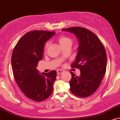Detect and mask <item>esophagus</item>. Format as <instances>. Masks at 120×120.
<instances>
[{
    "mask_svg": "<svg viewBox=\"0 0 120 120\" xmlns=\"http://www.w3.org/2000/svg\"><path fill=\"white\" fill-rule=\"evenodd\" d=\"M64 73V71H63V70H58L57 71V74H62V73Z\"/></svg>",
    "mask_w": 120,
    "mask_h": 120,
    "instance_id": "esophagus-1",
    "label": "esophagus"
}]
</instances>
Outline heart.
<instances>
[{"label":"heart","mask_w":120,"mask_h":120,"mask_svg":"<svg viewBox=\"0 0 120 120\" xmlns=\"http://www.w3.org/2000/svg\"><path fill=\"white\" fill-rule=\"evenodd\" d=\"M57 40H58L59 44L60 45V46H61L62 47L68 44H71V39L69 38V37L65 36H59L58 37ZM49 46V42H46V44L45 45V49H47L48 48Z\"/></svg>","instance_id":"1"}]
</instances>
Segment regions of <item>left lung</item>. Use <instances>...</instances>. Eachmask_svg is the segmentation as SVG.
Returning a JSON list of instances; mask_svg holds the SVG:
<instances>
[{
  "label": "left lung",
  "mask_w": 120,
  "mask_h": 120,
  "mask_svg": "<svg viewBox=\"0 0 120 120\" xmlns=\"http://www.w3.org/2000/svg\"><path fill=\"white\" fill-rule=\"evenodd\" d=\"M62 31L74 34L79 42L77 55L71 66L79 68L80 75L76 76L70 72V91L79 97H87L97 90L106 73L105 47L98 37L86 28L75 27Z\"/></svg>",
  "instance_id": "1"
}]
</instances>
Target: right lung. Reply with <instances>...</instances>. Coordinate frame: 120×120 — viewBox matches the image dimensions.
I'll use <instances>...</instances> for the list:
<instances>
[{"label": "right lung", "mask_w": 120, "mask_h": 120, "mask_svg": "<svg viewBox=\"0 0 120 120\" xmlns=\"http://www.w3.org/2000/svg\"><path fill=\"white\" fill-rule=\"evenodd\" d=\"M55 32L33 31L27 32L17 42L11 55V68L15 82L21 91L36 102L44 101L53 92L57 73L40 72L36 69L43 58L45 44Z\"/></svg>", "instance_id": "obj_1"}]
</instances>
